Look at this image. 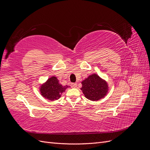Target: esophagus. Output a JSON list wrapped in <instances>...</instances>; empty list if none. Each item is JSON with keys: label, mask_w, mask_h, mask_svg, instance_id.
<instances>
[{"label": "esophagus", "mask_w": 150, "mask_h": 150, "mask_svg": "<svg viewBox=\"0 0 150 150\" xmlns=\"http://www.w3.org/2000/svg\"><path fill=\"white\" fill-rule=\"evenodd\" d=\"M71 87L72 88H76L77 87V83H72V84H71Z\"/></svg>", "instance_id": "obj_1"}]
</instances>
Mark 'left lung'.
<instances>
[{"label": "left lung", "instance_id": "1", "mask_svg": "<svg viewBox=\"0 0 150 150\" xmlns=\"http://www.w3.org/2000/svg\"><path fill=\"white\" fill-rule=\"evenodd\" d=\"M83 91L84 96L91 101H99L104 98L108 93L109 87L106 81L96 74L89 76L82 82Z\"/></svg>", "mask_w": 150, "mask_h": 150}]
</instances>
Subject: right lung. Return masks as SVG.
Instances as JSON below:
<instances>
[{
  "label": "right lung",
  "mask_w": 150,
  "mask_h": 150,
  "mask_svg": "<svg viewBox=\"0 0 150 150\" xmlns=\"http://www.w3.org/2000/svg\"><path fill=\"white\" fill-rule=\"evenodd\" d=\"M70 87L69 86H62L58 80L57 77L51 76L46 82L42 84L39 87L41 96L50 101H54L59 99L62 93Z\"/></svg>",
  "instance_id": "1"
}]
</instances>
